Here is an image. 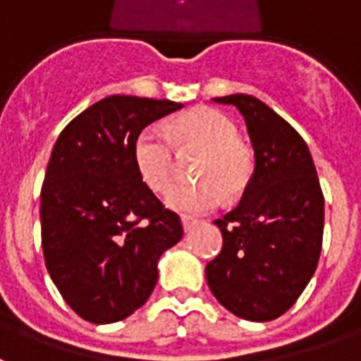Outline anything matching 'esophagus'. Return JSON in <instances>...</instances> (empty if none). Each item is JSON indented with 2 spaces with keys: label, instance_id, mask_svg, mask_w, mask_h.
Listing matches in <instances>:
<instances>
[{
  "label": "esophagus",
  "instance_id": "esophagus-1",
  "mask_svg": "<svg viewBox=\"0 0 361 361\" xmlns=\"http://www.w3.org/2000/svg\"><path fill=\"white\" fill-rule=\"evenodd\" d=\"M181 224H183V230L189 232L191 228H195L197 224H199V220L191 219V216H181Z\"/></svg>",
  "mask_w": 361,
  "mask_h": 361
}]
</instances>
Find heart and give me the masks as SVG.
<instances>
[{"label": "heart", "instance_id": "b5f03b06", "mask_svg": "<svg viewBox=\"0 0 361 361\" xmlns=\"http://www.w3.org/2000/svg\"><path fill=\"white\" fill-rule=\"evenodd\" d=\"M235 126L222 111L195 108L170 123V137L181 147L204 150L197 176L201 183L176 185L168 191L166 203L172 209L199 214L222 201V189L235 193L251 176V154L235 139ZM157 127L141 129L133 141V162L141 180L152 191L162 193L173 180V145Z\"/></svg>", "mask_w": 361, "mask_h": 361}]
</instances>
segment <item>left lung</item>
<instances>
[{
	"label": "left lung",
	"mask_w": 361,
	"mask_h": 361,
	"mask_svg": "<svg viewBox=\"0 0 361 361\" xmlns=\"http://www.w3.org/2000/svg\"><path fill=\"white\" fill-rule=\"evenodd\" d=\"M255 150V170L234 211L214 220L222 250L207 265L209 288L228 311L247 321L286 313L317 269L325 199L310 149L265 102L230 94Z\"/></svg>",
	"instance_id": "1"
}]
</instances>
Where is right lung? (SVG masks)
<instances>
[{"mask_svg": "<svg viewBox=\"0 0 361 361\" xmlns=\"http://www.w3.org/2000/svg\"><path fill=\"white\" fill-rule=\"evenodd\" d=\"M181 104L114 94L59 133L40 193L46 269L71 310L106 325L149 300L158 259L183 235L180 216L141 180L133 141Z\"/></svg>", "mask_w": 361, "mask_h": 361, "instance_id": "1", "label": "right lung"}]
</instances>
